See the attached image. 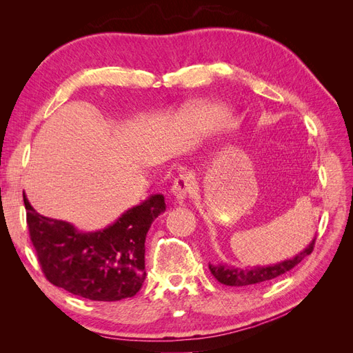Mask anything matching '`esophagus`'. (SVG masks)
Returning <instances> with one entry per match:
<instances>
[{"mask_svg": "<svg viewBox=\"0 0 353 353\" xmlns=\"http://www.w3.org/2000/svg\"><path fill=\"white\" fill-rule=\"evenodd\" d=\"M196 194V183H194V176L191 172H184L179 174V176L174 181L172 185V196L175 201H178L179 205L184 203L187 197H191Z\"/></svg>", "mask_w": 353, "mask_h": 353, "instance_id": "1", "label": "esophagus"}]
</instances>
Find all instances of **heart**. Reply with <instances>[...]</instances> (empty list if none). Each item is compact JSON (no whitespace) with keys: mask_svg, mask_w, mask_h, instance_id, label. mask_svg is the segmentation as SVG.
I'll return each instance as SVG.
<instances>
[{"mask_svg":"<svg viewBox=\"0 0 353 353\" xmlns=\"http://www.w3.org/2000/svg\"><path fill=\"white\" fill-rule=\"evenodd\" d=\"M227 117V110L221 108H213V105H203L194 116L196 126L201 131L212 130L219 121H223Z\"/></svg>","mask_w":353,"mask_h":353,"instance_id":"b5f03b06","label":"heart"}]
</instances>
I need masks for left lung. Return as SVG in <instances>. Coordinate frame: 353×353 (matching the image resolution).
Wrapping results in <instances>:
<instances>
[{"instance_id": "obj_1", "label": "left lung", "mask_w": 353, "mask_h": 353, "mask_svg": "<svg viewBox=\"0 0 353 353\" xmlns=\"http://www.w3.org/2000/svg\"><path fill=\"white\" fill-rule=\"evenodd\" d=\"M314 244H315V237L301 253H297L294 258L285 259L274 265L252 266V268H249V266L248 268H237V266H231L227 263H209V270L212 275L215 276L221 284H225V285L241 287V285L266 283L285 274L287 271L293 270L294 266L297 263H301L307 254L312 253Z\"/></svg>"}]
</instances>
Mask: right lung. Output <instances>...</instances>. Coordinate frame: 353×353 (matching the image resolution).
<instances>
[{"instance_id":"add662e5","label":"right lung","mask_w":353,"mask_h":353,"mask_svg":"<svg viewBox=\"0 0 353 353\" xmlns=\"http://www.w3.org/2000/svg\"><path fill=\"white\" fill-rule=\"evenodd\" d=\"M30 240L46 279L66 292L99 302L135 296L145 280V236L166 209L153 194L104 230L83 232L70 222L41 215L23 193Z\"/></svg>"}]
</instances>
